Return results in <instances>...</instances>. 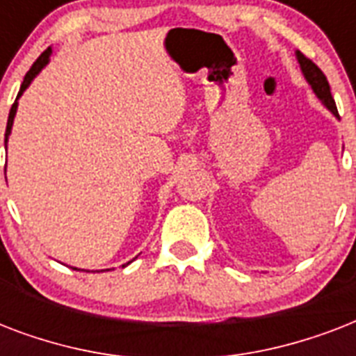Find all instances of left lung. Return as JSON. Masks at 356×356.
<instances>
[{
  "label": "left lung",
  "instance_id": "8db88e82",
  "mask_svg": "<svg viewBox=\"0 0 356 356\" xmlns=\"http://www.w3.org/2000/svg\"><path fill=\"white\" fill-rule=\"evenodd\" d=\"M298 60L301 70H303L305 79L309 81V85L312 86V90L316 92V96L320 97L321 102H323V105H325L334 116H338L337 103H334V99H332L331 96V86H329V81H327L325 74H323L309 57H305L301 51H298Z\"/></svg>",
  "mask_w": 356,
  "mask_h": 356
}]
</instances>
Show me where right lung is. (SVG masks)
<instances>
[{
	"instance_id": "right-lung-1",
	"label": "right lung",
	"mask_w": 356,
	"mask_h": 356,
	"mask_svg": "<svg viewBox=\"0 0 356 356\" xmlns=\"http://www.w3.org/2000/svg\"><path fill=\"white\" fill-rule=\"evenodd\" d=\"M49 55H51V47H47L46 51L42 53L40 57L36 58L35 63H33V66L29 68V72L25 74L24 77V83H22V86H19V92H18V97L24 94V90L27 88V86L31 85V81H33V77H35L38 72H40L44 66L47 64V60H49ZM18 97H16V102L13 103V107H10V113H8V120H7V129H5V142H7L8 134H10V127H13V122H14V114H16V108H18Z\"/></svg>"
}]
</instances>
